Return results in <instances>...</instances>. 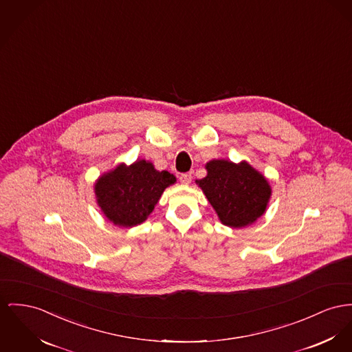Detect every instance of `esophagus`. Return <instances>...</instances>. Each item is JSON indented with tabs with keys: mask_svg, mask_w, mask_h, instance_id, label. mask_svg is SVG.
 <instances>
[{
	"mask_svg": "<svg viewBox=\"0 0 352 352\" xmlns=\"http://www.w3.org/2000/svg\"><path fill=\"white\" fill-rule=\"evenodd\" d=\"M190 182H192V175H190V173H183V175H180V183H182V184L188 186Z\"/></svg>",
	"mask_w": 352,
	"mask_h": 352,
	"instance_id": "34e87169",
	"label": "esophagus"
}]
</instances>
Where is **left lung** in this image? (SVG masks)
<instances>
[{"label":"left lung","instance_id":"8db88e82","mask_svg":"<svg viewBox=\"0 0 352 352\" xmlns=\"http://www.w3.org/2000/svg\"><path fill=\"white\" fill-rule=\"evenodd\" d=\"M207 176L196 180L221 224L244 228L267 211L272 189L267 177L245 160L214 159L206 164Z\"/></svg>","mask_w":352,"mask_h":352}]
</instances>
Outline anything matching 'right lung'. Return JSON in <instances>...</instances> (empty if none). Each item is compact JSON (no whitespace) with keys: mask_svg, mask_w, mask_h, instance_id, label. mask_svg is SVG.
<instances>
[{"mask_svg":"<svg viewBox=\"0 0 352 352\" xmlns=\"http://www.w3.org/2000/svg\"><path fill=\"white\" fill-rule=\"evenodd\" d=\"M175 183V175L160 172L153 163L139 159L129 165L120 163L102 173L94 184V196L111 223L132 228L148 219L165 188Z\"/></svg>","mask_w":352,"mask_h":352,"instance_id":"obj_1","label":"right lung"}]
</instances>
